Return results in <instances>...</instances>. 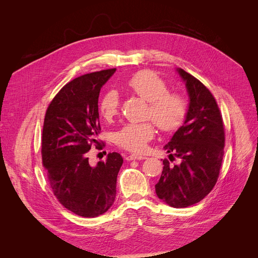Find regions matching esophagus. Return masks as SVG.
<instances>
[{
  "mask_svg": "<svg viewBox=\"0 0 258 258\" xmlns=\"http://www.w3.org/2000/svg\"><path fill=\"white\" fill-rule=\"evenodd\" d=\"M125 159L126 160H143V159H146V156H142L139 154H131V155H127Z\"/></svg>",
  "mask_w": 258,
  "mask_h": 258,
  "instance_id": "obj_1",
  "label": "esophagus"
}]
</instances>
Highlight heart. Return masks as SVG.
<instances>
[{"label": "heart", "mask_w": 258, "mask_h": 258, "mask_svg": "<svg viewBox=\"0 0 258 258\" xmlns=\"http://www.w3.org/2000/svg\"><path fill=\"white\" fill-rule=\"evenodd\" d=\"M128 87L136 95L150 103L147 117L152 119L161 132L172 133L182 125L188 113L187 99L179 93H170L166 83L156 73L139 71L128 81ZM119 108L120 100L115 90L107 91L100 98L98 109L105 120H112L119 113ZM154 134L152 122L126 123L114 134V142L125 150L141 152Z\"/></svg>", "instance_id": "1"}]
</instances>
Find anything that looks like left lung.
I'll use <instances>...</instances> for the list:
<instances>
[{
    "label": "left lung",
    "mask_w": 258,
    "mask_h": 258,
    "mask_svg": "<svg viewBox=\"0 0 258 258\" xmlns=\"http://www.w3.org/2000/svg\"><path fill=\"white\" fill-rule=\"evenodd\" d=\"M186 82L190 97L183 125L173 135L164 149L170 158L181 162L171 166L163 160V170L155 191L159 199L171 207H188L201 201L215 186L225 148V126L217 102L211 92L195 77L177 69Z\"/></svg>",
    "instance_id": "1"
}]
</instances>
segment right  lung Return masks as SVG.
I'll list each match as a JSON object with an SVG mask.
<instances>
[{"label": "right lung", "instance_id": "obj_1", "mask_svg": "<svg viewBox=\"0 0 258 258\" xmlns=\"http://www.w3.org/2000/svg\"><path fill=\"white\" fill-rule=\"evenodd\" d=\"M116 68L81 76L66 84L49 104L43 125L42 161L58 201L80 216L96 217L112 206L123 159L109 153L97 166L89 163L93 145L103 149L98 100Z\"/></svg>", "mask_w": 258, "mask_h": 258}]
</instances>
